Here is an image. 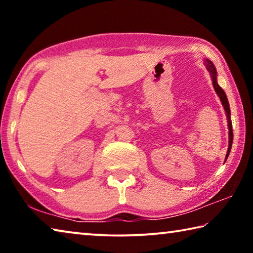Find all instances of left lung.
Returning a JSON list of instances; mask_svg holds the SVG:
<instances>
[{
	"mask_svg": "<svg viewBox=\"0 0 253 253\" xmlns=\"http://www.w3.org/2000/svg\"><path fill=\"white\" fill-rule=\"evenodd\" d=\"M204 66L207 67V70L209 71L210 77H211V79H212V84H213L214 90H215L216 95L219 96L220 100H221V104H222V106H223L224 111L226 114V118H228L229 147H228V152H226V155H225V161H226V160H228V157H229V154L231 152V147H232V142H233V130H232V123H231V111H230L229 100H228V97H226L223 89H222L219 85V84H217V72H216L215 67H214V65H213V62L211 61V60L205 59L204 60Z\"/></svg>",
	"mask_w": 253,
	"mask_h": 253,
	"instance_id": "8db88e82",
	"label": "left lung"
}]
</instances>
